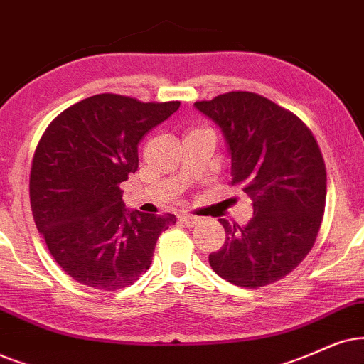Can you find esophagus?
Returning a JSON list of instances; mask_svg holds the SVG:
<instances>
[{"label":"esophagus","instance_id":"obj_1","mask_svg":"<svg viewBox=\"0 0 364 364\" xmlns=\"http://www.w3.org/2000/svg\"><path fill=\"white\" fill-rule=\"evenodd\" d=\"M178 218H179V222L185 223L186 227H195V225L200 223V218H198V216H193V215H179Z\"/></svg>","mask_w":364,"mask_h":364}]
</instances>
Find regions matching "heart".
Here are the masks:
<instances>
[{
    "label": "heart",
    "mask_w": 364,
    "mask_h": 364,
    "mask_svg": "<svg viewBox=\"0 0 364 364\" xmlns=\"http://www.w3.org/2000/svg\"><path fill=\"white\" fill-rule=\"evenodd\" d=\"M195 131H198V129H195ZM191 132H193V131H191Z\"/></svg>",
    "instance_id": "1"
}]
</instances>
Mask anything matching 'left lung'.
Here are the masks:
<instances>
[{
	"mask_svg": "<svg viewBox=\"0 0 364 364\" xmlns=\"http://www.w3.org/2000/svg\"><path fill=\"white\" fill-rule=\"evenodd\" d=\"M195 107L222 131L232 185L252 200L245 227L220 218L227 238L211 269L257 289L291 274L314 245L326 205V166L309 127L254 92H228Z\"/></svg>",
	"mask_w": 364,
	"mask_h": 364,
	"instance_id": "obj_1",
	"label": "left lung"
}]
</instances>
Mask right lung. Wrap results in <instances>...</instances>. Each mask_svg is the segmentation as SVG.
I'll use <instances>...</instances> for the list:
<instances>
[{
  "label": "right lung",
  "mask_w": 364,
  "mask_h": 364,
  "mask_svg": "<svg viewBox=\"0 0 364 364\" xmlns=\"http://www.w3.org/2000/svg\"><path fill=\"white\" fill-rule=\"evenodd\" d=\"M179 109L99 94L73 104L43 132L30 173L36 228L77 282L116 292L149 269L176 216L127 210L121 183L139 166L137 144Z\"/></svg>",
  "instance_id": "obj_1"
}]
</instances>
